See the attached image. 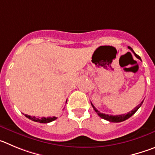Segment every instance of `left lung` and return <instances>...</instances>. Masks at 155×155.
Instances as JSON below:
<instances>
[{
    "instance_id": "1",
    "label": "left lung",
    "mask_w": 155,
    "mask_h": 155,
    "mask_svg": "<svg viewBox=\"0 0 155 155\" xmlns=\"http://www.w3.org/2000/svg\"><path fill=\"white\" fill-rule=\"evenodd\" d=\"M132 51H133L134 54V55L137 57V58H139L140 60H141V58H140V56H138V55H137V54L135 53V52L133 51V50H132ZM142 104H143V101H142L140 104H138V105L137 106V107H135V108L134 109V110H132L131 111H130V112H128L127 114H121V115H116V116L109 115V114H102V113H100V111L98 110H97V108H96V107H95L93 105V104H92V103H91V105H92V107H93V109H94V110L96 111V113H97V114H98V115L100 116V117L101 118H103V119L106 120L110 121V122L119 123V122H122V121L126 120H127L128 118L130 117H131L132 115H134V114L135 113L137 112V110H138V109L140 108V107H141Z\"/></svg>"
}]
</instances>
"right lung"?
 <instances>
[{"instance_id": "1", "label": "right lung", "mask_w": 155, "mask_h": 155, "mask_svg": "<svg viewBox=\"0 0 155 155\" xmlns=\"http://www.w3.org/2000/svg\"><path fill=\"white\" fill-rule=\"evenodd\" d=\"M25 116L26 117L28 118V119L31 120L35 121V122L41 123V124H47V123L51 122V121H53L57 119V117H42L41 118H37L36 117H31V116L27 115V114H25Z\"/></svg>"}]
</instances>
